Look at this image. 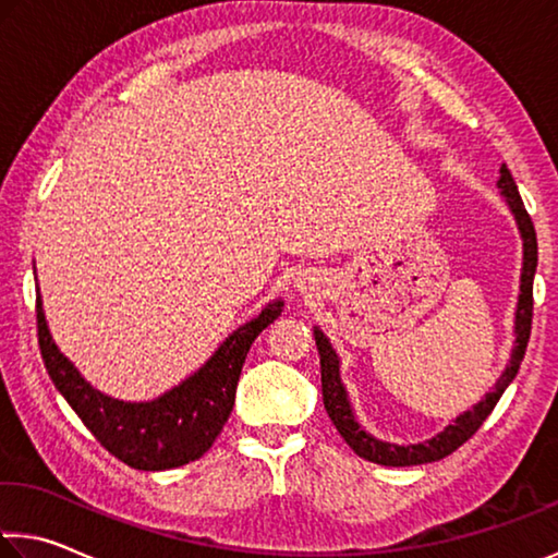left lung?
Segmentation results:
<instances>
[{
	"label": "left lung",
	"instance_id": "1",
	"mask_svg": "<svg viewBox=\"0 0 558 558\" xmlns=\"http://www.w3.org/2000/svg\"><path fill=\"white\" fill-rule=\"evenodd\" d=\"M499 189L509 203L511 214L517 218L521 238H524V268H521V295H519V307H517V344H514V352H511V362L507 365V369H504V375L497 379L494 390L486 395L474 410L459 414L454 424H449L445 432H439L437 437L422 441V445L400 447V445H390V441L375 439L355 422L348 392H344V387L340 383V360L335 355V350L330 348V342H327L325 335L320 330H315V344H317V352H320L323 402H325L327 417H330L335 427H338L340 437L352 447V452L360 454L362 459H367V462L385 464V466H412V464L437 462V459H445L452 452H457V449L482 427V422L489 417L492 410L499 402V397L519 373V365L521 360H524V352L529 344V335H532L534 272H536V260H538L536 255L538 247H536V231H534L532 216L526 214L524 201H521L517 183L511 179L507 166H501Z\"/></svg>",
	"mask_w": 558,
	"mask_h": 558
}]
</instances>
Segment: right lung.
<instances>
[{
    "mask_svg": "<svg viewBox=\"0 0 558 558\" xmlns=\"http://www.w3.org/2000/svg\"><path fill=\"white\" fill-rule=\"evenodd\" d=\"M280 313V300L270 303L258 317L226 338L196 375L154 402H119L94 390L51 340L39 293L37 335L51 383L96 441L134 470L161 472L196 462L208 452L233 410L247 350Z\"/></svg>",
    "mask_w": 558,
    "mask_h": 558,
    "instance_id": "add662e5",
    "label": "right lung"
}]
</instances>
